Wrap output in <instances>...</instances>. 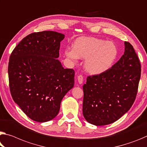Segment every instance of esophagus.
Instances as JSON below:
<instances>
[{
	"mask_svg": "<svg viewBox=\"0 0 147 147\" xmlns=\"http://www.w3.org/2000/svg\"><path fill=\"white\" fill-rule=\"evenodd\" d=\"M83 80H84L83 76L81 75V74L78 75V83L79 84H82Z\"/></svg>",
	"mask_w": 147,
	"mask_h": 147,
	"instance_id": "obj_1",
	"label": "esophagus"
}]
</instances>
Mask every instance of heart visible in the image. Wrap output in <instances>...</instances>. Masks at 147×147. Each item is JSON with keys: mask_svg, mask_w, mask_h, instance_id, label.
I'll use <instances>...</instances> for the list:
<instances>
[{"mask_svg": "<svg viewBox=\"0 0 147 147\" xmlns=\"http://www.w3.org/2000/svg\"><path fill=\"white\" fill-rule=\"evenodd\" d=\"M73 61L78 57L86 59L85 69L92 74L105 73L113 66L118 51L115 44L95 37H80L73 44V50L65 51Z\"/></svg>", "mask_w": 147, "mask_h": 147, "instance_id": "obj_1", "label": "heart"}]
</instances>
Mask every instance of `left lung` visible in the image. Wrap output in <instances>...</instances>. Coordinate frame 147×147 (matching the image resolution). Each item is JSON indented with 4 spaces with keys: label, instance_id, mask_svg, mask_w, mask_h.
<instances>
[{
    "label": "left lung",
    "instance_id": "left-lung-1",
    "mask_svg": "<svg viewBox=\"0 0 147 147\" xmlns=\"http://www.w3.org/2000/svg\"><path fill=\"white\" fill-rule=\"evenodd\" d=\"M124 44L120 59L105 73L88 76L83 86V115L90 124L104 125L116 122L136 100L141 64L131 44Z\"/></svg>",
    "mask_w": 147,
    "mask_h": 147
}]
</instances>
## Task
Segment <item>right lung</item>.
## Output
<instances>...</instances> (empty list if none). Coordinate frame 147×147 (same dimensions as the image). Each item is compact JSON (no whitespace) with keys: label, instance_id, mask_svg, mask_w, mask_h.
Segmentation results:
<instances>
[{"label":"right lung","instance_id":"obj_1","mask_svg":"<svg viewBox=\"0 0 147 147\" xmlns=\"http://www.w3.org/2000/svg\"><path fill=\"white\" fill-rule=\"evenodd\" d=\"M64 34L33 32L11 52L8 63L11 97L31 120L45 122L59 113L62 99L74 86V71L64 69L57 58Z\"/></svg>","mask_w":147,"mask_h":147}]
</instances>
